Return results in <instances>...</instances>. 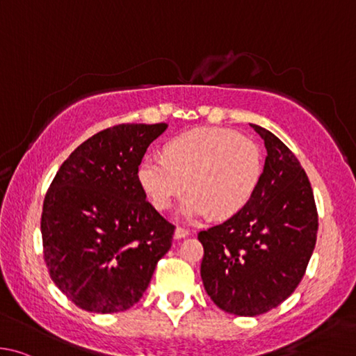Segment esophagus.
Listing matches in <instances>:
<instances>
[{"label":"esophagus","mask_w":356,"mask_h":356,"mask_svg":"<svg viewBox=\"0 0 356 356\" xmlns=\"http://www.w3.org/2000/svg\"><path fill=\"white\" fill-rule=\"evenodd\" d=\"M189 234H191L189 229H186L183 227H178L177 229H175V239H184V238H188Z\"/></svg>","instance_id":"obj_1"}]
</instances>
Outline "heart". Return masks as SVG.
<instances>
[{
    "instance_id": "b5f03b06",
    "label": "heart",
    "mask_w": 356,
    "mask_h": 356,
    "mask_svg": "<svg viewBox=\"0 0 356 356\" xmlns=\"http://www.w3.org/2000/svg\"><path fill=\"white\" fill-rule=\"evenodd\" d=\"M164 152L143 156L137 179L158 211L170 208L189 181L191 192L179 208L188 220L238 214L252 200L263 173L259 147L228 128L191 129L173 137Z\"/></svg>"
}]
</instances>
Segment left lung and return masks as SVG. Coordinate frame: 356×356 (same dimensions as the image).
Listing matches in <instances>:
<instances>
[{
    "mask_svg": "<svg viewBox=\"0 0 356 356\" xmlns=\"http://www.w3.org/2000/svg\"><path fill=\"white\" fill-rule=\"evenodd\" d=\"M252 128L267 149L257 192L238 214L198 233L204 289L236 316L264 314L296 291L319 227L313 189L296 154L270 131Z\"/></svg>",
    "mask_w": 356,
    "mask_h": 356,
    "instance_id": "1",
    "label": "left lung"
}]
</instances>
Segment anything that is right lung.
I'll use <instances>...</instances> for the list:
<instances>
[{"instance_id": "1", "label": "right lung", "mask_w": 356, "mask_h": 356, "mask_svg": "<svg viewBox=\"0 0 356 356\" xmlns=\"http://www.w3.org/2000/svg\"><path fill=\"white\" fill-rule=\"evenodd\" d=\"M167 123H122L81 143L62 162L43 200V259L62 294L89 313L140 300L175 225L140 188L137 167Z\"/></svg>"}]
</instances>
